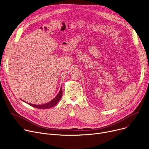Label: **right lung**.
<instances>
[{
	"label": "right lung",
	"instance_id": "obj_1",
	"mask_svg": "<svg viewBox=\"0 0 149 149\" xmlns=\"http://www.w3.org/2000/svg\"><path fill=\"white\" fill-rule=\"evenodd\" d=\"M62 87H61L60 91L59 92V93L57 95V96H56L53 99V100H52V101L47 102V104H41V105H35V104L28 103V104H29L30 105H31V106H32V107H35V108L40 109H49V108H52V107H54V105H56V104L59 101V100H61V98L62 97Z\"/></svg>",
	"mask_w": 149,
	"mask_h": 149
}]
</instances>
